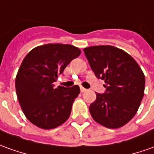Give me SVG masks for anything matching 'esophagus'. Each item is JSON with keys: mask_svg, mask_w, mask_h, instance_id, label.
Here are the masks:
<instances>
[{"mask_svg": "<svg viewBox=\"0 0 154 154\" xmlns=\"http://www.w3.org/2000/svg\"><path fill=\"white\" fill-rule=\"evenodd\" d=\"M87 91V90H86L85 88H84V87H82V86H80V91H81V92H85V91Z\"/></svg>", "mask_w": 154, "mask_h": 154, "instance_id": "esophagus-1", "label": "esophagus"}]
</instances>
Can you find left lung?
Returning <instances> with one entry per match:
<instances>
[{
    "label": "left lung",
    "instance_id": "1",
    "mask_svg": "<svg viewBox=\"0 0 154 154\" xmlns=\"http://www.w3.org/2000/svg\"><path fill=\"white\" fill-rule=\"evenodd\" d=\"M84 52L95 76L106 83L105 93H96V100L90 106L92 118L107 128L126 125L143 98V72L131 55L116 47L92 46Z\"/></svg>",
    "mask_w": 154,
    "mask_h": 154
}]
</instances>
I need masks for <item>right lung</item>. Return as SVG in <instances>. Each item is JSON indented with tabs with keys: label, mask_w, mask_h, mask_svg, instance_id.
<instances>
[{
	"label": "right lung",
	"mask_w": 154,
	"mask_h": 154,
	"mask_svg": "<svg viewBox=\"0 0 154 154\" xmlns=\"http://www.w3.org/2000/svg\"><path fill=\"white\" fill-rule=\"evenodd\" d=\"M80 53L70 44L48 43L36 47L24 58L16 77V92L24 115L35 126L53 129L69 117L79 87L54 88V82Z\"/></svg>",
	"instance_id": "add662e5"
}]
</instances>
